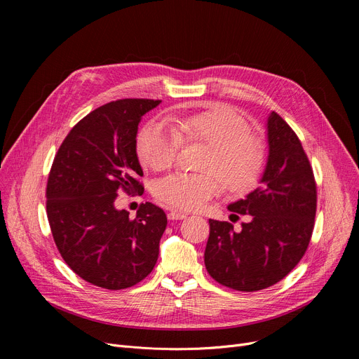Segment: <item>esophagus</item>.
Returning <instances> with one entry per match:
<instances>
[{
	"instance_id": "esophagus-1",
	"label": "esophagus",
	"mask_w": 359,
	"mask_h": 359,
	"mask_svg": "<svg viewBox=\"0 0 359 359\" xmlns=\"http://www.w3.org/2000/svg\"><path fill=\"white\" fill-rule=\"evenodd\" d=\"M186 217H187V215H186L184 212H180V211H170V212H168V219H173V221H175V219H176V221H177V219H184Z\"/></svg>"
}]
</instances>
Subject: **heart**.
<instances>
[{"label": "heart", "mask_w": 359, "mask_h": 359, "mask_svg": "<svg viewBox=\"0 0 359 359\" xmlns=\"http://www.w3.org/2000/svg\"><path fill=\"white\" fill-rule=\"evenodd\" d=\"M168 126L147 125L138 135L137 153L153 170L172 167L182 142H201L206 151L201 173H173L154 184V196L164 205L194 211L219 192V180L233 195L250 192L266 167V151L252 137L248 119L229 106L212 104L191 113H173Z\"/></svg>", "instance_id": "heart-1"}]
</instances>
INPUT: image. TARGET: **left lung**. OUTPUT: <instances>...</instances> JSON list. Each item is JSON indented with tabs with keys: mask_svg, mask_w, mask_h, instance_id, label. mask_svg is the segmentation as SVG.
Listing matches in <instances>:
<instances>
[{
	"mask_svg": "<svg viewBox=\"0 0 359 359\" xmlns=\"http://www.w3.org/2000/svg\"><path fill=\"white\" fill-rule=\"evenodd\" d=\"M269 156L262 184L229 206L233 218L248 215L241 231L210 219L205 266L218 284L253 292L284 279L304 256L314 229L317 186L311 164L292 128L272 111Z\"/></svg>",
	"mask_w": 359,
	"mask_h": 359,
	"instance_id": "1",
	"label": "left lung"
}]
</instances>
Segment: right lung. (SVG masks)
I'll return each instance as SVG.
<instances>
[{
  "label": "right lung",
  "instance_id": "add662e5",
  "mask_svg": "<svg viewBox=\"0 0 359 359\" xmlns=\"http://www.w3.org/2000/svg\"><path fill=\"white\" fill-rule=\"evenodd\" d=\"M160 102L121 99L94 109L69 130L50 167L46 214L56 249L80 278L104 290L137 285L158 259L164 211L145 202L130 219L115 201L144 192L138 123Z\"/></svg>",
  "mask_w": 359,
  "mask_h": 359
}]
</instances>
